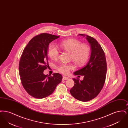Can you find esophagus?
<instances>
[{
	"label": "esophagus",
	"mask_w": 128,
	"mask_h": 128,
	"mask_svg": "<svg viewBox=\"0 0 128 128\" xmlns=\"http://www.w3.org/2000/svg\"><path fill=\"white\" fill-rule=\"evenodd\" d=\"M68 79H69V78L68 77L65 76H63V80H68Z\"/></svg>",
	"instance_id": "esophagus-1"
}]
</instances>
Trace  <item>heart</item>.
<instances>
[{
	"mask_svg": "<svg viewBox=\"0 0 128 128\" xmlns=\"http://www.w3.org/2000/svg\"><path fill=\"white\" fill-rule=\"evenodd\" d=\"M60 45L62 48L70 53L72 58L79 66L84 65L89 58L90 48L85 44H80L78 40L75 39L65 40L60 42ZM48 54L52 60H56L58 58L59 52L55 46L50 45L48 49ZM57 68L61 73L66 74L70 70L74 68V66L70 64L62 63L58 66Z\"/></svg>",
	"mask_w": 128,
	"mask_h": 128,
	"instance_id": "obj_1",
	"label": "heart"
}]
</instances>
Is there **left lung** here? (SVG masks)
<instances>
[{"label":"left lung","instance_id":"obj_1","mask_svg":"<svg viewBox=\"0 0 128 128\" xmlns=\"http://www.w3.org/2000/svg\"><path fill=\"white\" fill-rule=\"evenodd\" d=\"M91 46L90 60L85 66L74 72L75 75L84 76L82 80L73 79L74 85L70 90L73 98L86 102L96 98L103 87L107 70L104 53L100 44L94 38L83 34Z\"/></svg>","mask_w":128,"mask_h":128}]
</instances>
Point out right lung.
Wrapping results in <instances>:
<instances>
[{
    "mask_svg": "<svg viewBox=\"0 0 128 128\" xmlns=\"http://www.w3.org/2000/svg\"><path fill=\"white\" fill-rule=\"evenodd\" d=\"M59 36L41 34L33 37L25 47L19 62V73L25 90L34 98H46L62 80L60 74L44 75L48 68L49 44Z\"/></svg>",
    "mask_w": 128,
    "mask_h": 128,
    "instance_id": "1",
    "label": "right lung"
}]
</instances>
